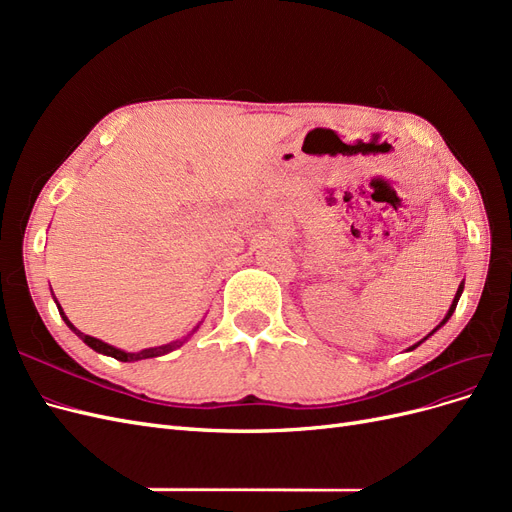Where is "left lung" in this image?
Masks as SVG:
<instances>
[{
	"label": "left lung",
	"instance_id": "1",
	"mask_svg": "<svg viewBox=\"0 0 512 512\" xmlns=\"http://www.w3.org/2000/svg\"><path fill=\"white\" fill-rule=\"evenodd\" d=\"M461 292H463V282H461V284H459V288H457V294H455V299H453V303H451V307H448V312H446V316H444V318H442V322H440V324H438V327H436V329H433V331H431V333H429V335H427V337H431V335H433V333H436V331H438V329H440V327H444V324H446V322H448V318H451V316H453V312H455V307H457V303H459V297H461ZM427 337H425V339H427ZM425 339H421V342H418V344H414V346H410V348H408V350H414V348H416V346H421V344H423V342H425Z\"/></svg>",
	"mask_w": 512,
	"mask_h": 512
}]
</instances>
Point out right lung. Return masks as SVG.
Returning a JSON list of instances; mask_svg holds the SVG:
<instances>
[{"instance_id":"1","label":"right lung","mask_w":512,"mask_h":512,"mask_svg":"<svg viewBox=\"0 0 512 512\" xmlns=\"http://www.w3.org/2000/svg\"><path fill=\"white\" fill-rule=\"evenodd\" d=\"M55 303H57V301H55ZM57 309H59V316L64 318V322L68 324V329H70V331H74L76 335H79L91 350H96V352L106 354V356H113V359H117V361H121V363H134V361H141V359H153V356H164V354H168V352H173V350L181 348V346H183L185 342H188V339H190V337L200 329V322H198L196 327H194L188 335L181 337V339H177V342H170V344L156 346V348H147V350H141V352H126V350H119V348H115V346H111V344L102 342V339H98V337H91V335L81 333V331L76 329L74 324L68 320V316L64 314V309H61V305H59V303H57Z\"/></svg>"}]
</instances>
